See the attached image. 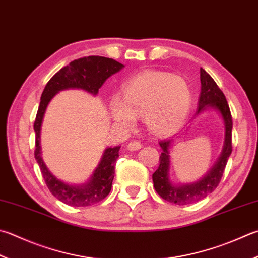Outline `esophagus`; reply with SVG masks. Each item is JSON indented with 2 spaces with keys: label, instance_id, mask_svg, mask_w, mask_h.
<instances>
[{
  "label": "esophagus",
  "instance_id": "34e87169",
  "mask_svg": "<svg viewBox=\"0 0 258 258\" xmlns=\"http://www.w3.org/2000/svg\"><path fill=\"white\" fill-rule=\"evenodd\" d=\"M142 147H143L142 143L136 142V140H133V142L128 143V145H127V149L130 150V152H135V150H138V149H140Z\"/></svg>",
  "mask_w": 258,
  "mask_h": 258
}]
</instances>
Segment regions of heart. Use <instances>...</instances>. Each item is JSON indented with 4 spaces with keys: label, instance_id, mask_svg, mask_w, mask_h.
<instances>
[{
    "label": "heart",
    "instance_id": "b5f03b06",
    "mask_svg": "<svg viewBox=\"0 0 258 258\" xmlns=\"http://www.w3.org/2000/svg\"><path fill=\"white\" fill-rule=\"evenodd\" d=\"M191 105L186 82L167 73L143 72L122 86L121 100L111 101V116L115 125L129 129L135 116L155 135H168L184 123Z\"/></svg>",
    "mask_w": 258,
    "mask_h": 258
}]
</instances>
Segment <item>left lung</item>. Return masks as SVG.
I'll use <instances>...</instances> for the list:
<instances>
[{
  "instance_id": "8db88e82",
  "label": "left lung",
  "mask_w": 258,
  "mask_h": 258,
  "mask_svg": "<svg viewBox=\"0 0 258 258\" xmlns=\"http://www.w3.org/2000/svg\"><path fill=\"white\" fill-rule=\"evenodd\" d=\"M200 80L201 93L197 113H200L208 106H211V108L219 111L223 122H225V144H223V149L219 159L217 160L215 166L209 171L205 177L192 184L175 185L168 176L169 163H171L169 162V148H171L173 139L160 140L159 146L162 147L163 152L159 156V166L156 172L153 174L154 187L164 200L178 206L189 205V203L200 201L215 191L217 186L219 185L228 158L232 152V118L226 96L218 87L212 77L203 69H200Z\"/></svg>"
}]
</instances>
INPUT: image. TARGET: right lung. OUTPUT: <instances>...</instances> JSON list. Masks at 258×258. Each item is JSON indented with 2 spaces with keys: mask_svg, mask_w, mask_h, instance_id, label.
Listing matches in <instances>:
<instances>
[{
  "mask_svg": "<svg viewBox=\"0 0 258 258\" xmlns=\"http://www.w3.org/2000/svg\"><path fill=\"white\" fill-rule=\"evenodd\" d=\"M123 65L112 58L89 56L79 58L62 67L48 82L41 94L40 104L33 129L36 133L35 158L42 177L51 194L58 200L72 207H87L103 200L110 193L114 178V166L119 157L120 146L106 148L90 181L83 185H70L53 176L43 163L40 147V130L43 114L50 100L58 92L66 89H82L96 95L106 79L119 72Z\"/></svg>",
  "mask_w": 258,
  "mask_h": 258,
  "instance_id": "right-lung-1",
  "label": "right lung"
}]
</instances>
